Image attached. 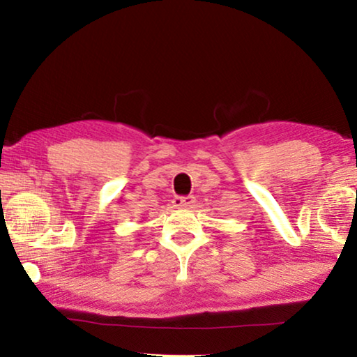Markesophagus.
<instances>
[{"label": "esophagus", "mask_w": 357, "mask_h": 357, "mask_svg": "<svg viewBox=\"0 0 357 357\" xmlns=\"http://www.w3.org/2000/svg\"><path fill=\"white\" fill-rule=\"evenodd\" d=\"M173 203H174V206H176V208H189V206H192L193 203H195V198H193L192 195H189V197H176L173 200Z\"/></svg>", "instance_id": "esophagus-1"}]
</instances>
